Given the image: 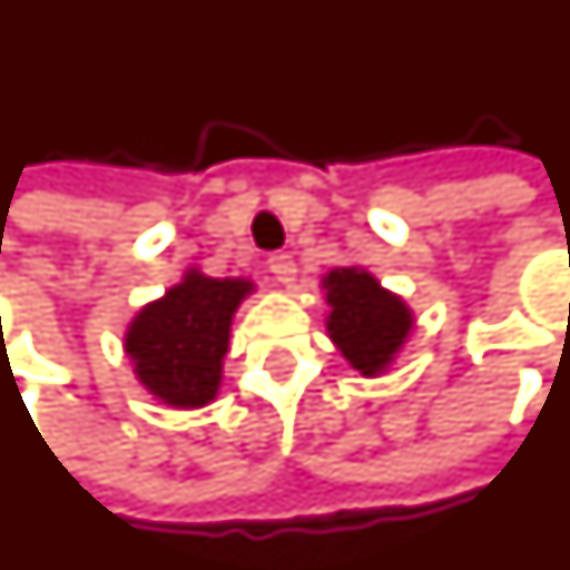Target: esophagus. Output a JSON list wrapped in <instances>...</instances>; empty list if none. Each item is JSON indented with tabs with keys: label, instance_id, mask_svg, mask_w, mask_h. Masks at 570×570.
Instances as JSON below:
<instances>
[{
	"label": "esophagus",
	"instance_id": "1",
	"mask_svg": "<svg viewBox=\"0 0 570 570\" xmlns=\"http://www.w3.org/2000/svg\"><path fill=\"white\" fill-rule=\"evenodd\" d=\"M268 268H272V274L277 277V284L289 286L296 281V262H293V256H286V253H274V256L268 258Z\"/></svg>",
	"mask_w": 570,
	"mask_h": 570
}]
</instances>
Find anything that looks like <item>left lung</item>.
<instances>
[{
    "mask_svg": "<svg viewBox=\"0 0 570 570\" xmlns=\"http://www.w3.org/2000/svg\"><path fill=\"white\" fill-rule=\"evenodd\" d=\"M326 286V330L330 340L340 345L354 370L364 376L382 373L395 357L401 342L410 333L407 305L392 293H385L376 277L357 268H336L324 277Z\"/></svg>",
    "mask_w": 570,
    "mask_h": 570,
    "instance_id": "1",
    "label": "left lung"
}]
</instances>
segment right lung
Segmentation results:
<instances>
[{
    "instance_id": "1",
    "label": "right lung",
    "mask_w": 570,
    "mask_h": 570,
    "mask_svg": "<svg viewBox=\"0 0 570 570\" xmlns=\"http://www.w3.org/2000/svg\"><path fill=\"white\" fill-rule=\"evenodd\" d=\"M249 289L253 284L240 277L218 281L190 272L135 317L126 352L150 395L173 407H203L216 397L230 317Z\"/></svg>"
}]
</instances>
